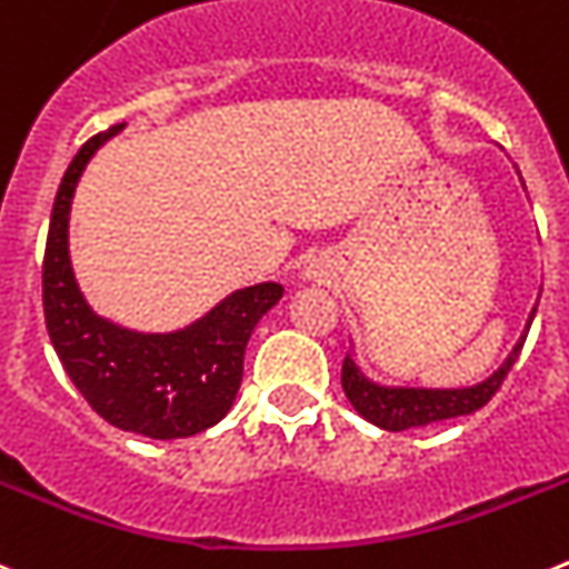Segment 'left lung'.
Returning <instances> with one entry per match:
<instances>
[{
  "label": "left lung",
  "mask_w": 569,
  "mask_h": 569,
  "mask_svg": "<svg viewBox=\"0 0 569 569\" xmlns=\"http://www.w3.org/2000/svg\"><path fill=\"white\" fill-rule=\"evenodd\" d=\"M536 311L530 315L533 322ZM525 329L521 340L516 342V348L510 351V357L505 360V366L488 377L485 382L473 388H453V391H428V388H380L368 382L360 371H357L355 360L342 362V391H346L348 402L360 411V417H366L368 422L380 425L386 431H408V428H419V425L442 422V419L465 417V413L479 411L482 406H488L493 393L499 391L508 371L513 368V362L519 360V351L527 340Z\"/></svg>",
  "instance_id": "left-lung-1"
}]
</instances>
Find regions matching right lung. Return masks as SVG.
Listing matches in <instances>:
<instances>
[{"label": "right lung", "instance_id": "obj_1", "mask_svg": "<svg viewBox=\"0 0 569 569\" xmlns=\"http://www.w3.org/2000/svg\"><path fill=\"white\" fill-rule=\"evenodd\" d=\"M121 127L90 138L59 183L42 263L44 322L61 366L99 417L141 437H192L221 422L232 408L249 337L283 297V286L258 283L234 291L207 317L172 335H138L93 315L70 266V201L87 161Z\"/></svg>", "mask_w": 569, "mask_h": 569}]
</instances>
